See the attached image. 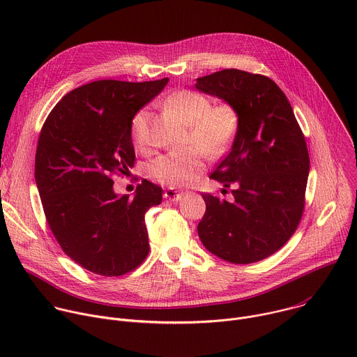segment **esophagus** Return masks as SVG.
I'll return each mask as SVG.
<instances>
[{
    "instance_id": "34e87169",
    "label": "esophagus",
    "mask_w": 357,
    "mask_h": 357,
    "mask_svg": "<svg viewBox=\"0 0 357 357\" xmlns=\"http://www.w3.org/2000/svg\"><path fill=\"white\" fill-rule=\"evenodd\" d=\"M164 197L171 202H178L182 197V193H179L178 190H174V189H167L164 193Z\"/></svg>"
}]
</instances>
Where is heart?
Returning <instances> with one entry per match:
<instances>
[{
	"label": "heart",
	"mask_w": 357,
	"mask_h": 357,
	"mask_svg": "<svg viewBox=\"0 0 357 357\" xmlns=\"http://www.w3.org/2000/svg\"><path fill=\"white\" fill-rule=\"evenodd\" d=\"M172 112L189 126V148L181 152L155 158L148 165L149 176L161 185L181 188L192 183L205 168L203 155L209 158L223 155L231 145L240 128L238 112L229 103L212 106L208 96L193 91L179 90L169 100ZM131 138L137 148L145 149L149 144L148 112L141 109L131 120Z\"/></svg>",
	"instance_id": "b5f03b06"
}]
</instances>
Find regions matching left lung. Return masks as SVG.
<instances>
[{
	"label": "left lung",
	"mask_w": 357,
	"mask_h": 357,
	"mask_svg": "<svg viewBox=\"0 0 357 357\" xmlns=\"http://www.w3.org/2000/svg\"><path fill=\"white\" fill-rule=\"evenodd\" d=\"M195 87L223 98L240 116L229 154L211 178L231 189L227 202L202 193L197 234L215 256L250 264L270 257L295 233L305 208L310 154L284 91L270 77L225 69ZM226 190V189H223Z\"/></svg>",
	"instance_id": "left-lung-1"
}]
</instances>
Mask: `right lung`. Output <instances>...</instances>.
<instances>
[{
	"label": "right lung",
	"mask_w": 357,
	"mask_h": 357,
	"mask_svg": "<svg viewBox=\"0 0 357 357\" xmlns=\"http://www.w3.org/2000/svg\"><path fill=\"white\" fill-rule=\"evenodd\" d=\"M168 80L83 84L62 97L40 130L35 181L43 212L66 256L87 271L124 275L148 256L144 216L162 202V188L144 179L134 197L117 196L113 175L134 165L131 120Z\"/></svg>",
	"instance_id": "add662e5"
}]
</instances>
